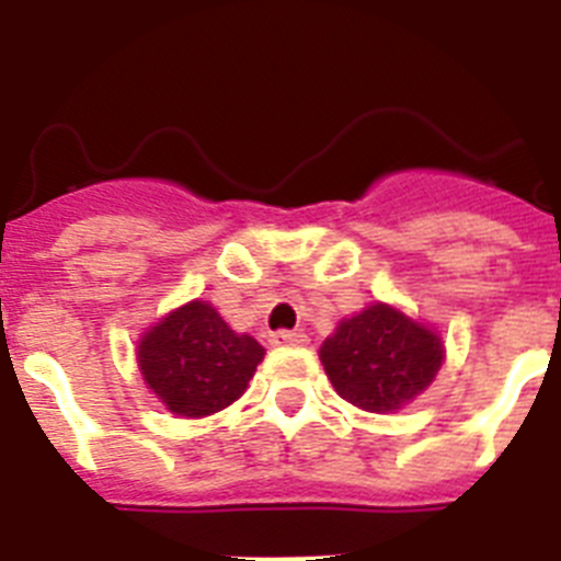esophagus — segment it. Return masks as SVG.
Here are the masks:
<instances>
[{"label":"esophagus","mask_w":561,"mask_h":561,"mask_svg":"<svg viewBox=\"0 0 561 561\" xmlns=\"http://www.w3.org/2000/svg\"><path fill=\"white\" fill-rule=\"evenodd\" d=\"M272 345H309V336L304 331H275Z\"/></svg>","instance_id":"1"}]
</instances>
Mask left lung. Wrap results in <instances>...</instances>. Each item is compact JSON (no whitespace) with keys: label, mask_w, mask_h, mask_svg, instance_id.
<instances>
[{"label":"left lung","mask_w":561,"mask_h":561,"mask_svg":"<svg viewBox=\"0 0 561 561\" xmlns=\"http://www.w3.org/2000/svg\"><path fill=\"white\" fill-rule=\"evenodd\" d=\"M320 362L345 401L368 413H396L433 385L444 342L401 309L374 304L345 317L320 345Z\"/></svg>","instance_id":"1"}]
</instances>
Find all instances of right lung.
<instances>
[{"mask_svg": "<svg viewBox=\"0 0 561 561\" xmlns=\"http://www.w3.org/2000/svg\"><path fill=\"white\" fill-rule=\"evenodd\" d=\"M264 345L238 334L207 300L168 311L137 342L148 390L182 419H205L241 399L264 359Z\"/></svg>", "mask_w": 561, "mask_h": 561, "instance_id": "obj_1", "label": "right lung"}]
</instances>
